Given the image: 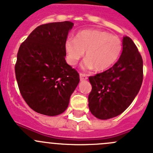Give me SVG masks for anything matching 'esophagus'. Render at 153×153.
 <instances>
[{"label":"esophagus","instance_id":"1","mask_svg":"<svg viewBox=\"0 0 153 153\" xmlns=\"http://www.w3.org/2000/svg\"><path fill=\"white\" fill-rule=\"evenodd\" d=\"M79 76H80V80L81 81L86 80V79L88 78L87 75H86L85 74H82V73H80V74H79Z\"/></svg>","mask_w":153,"mask_h":153}]
</instances>
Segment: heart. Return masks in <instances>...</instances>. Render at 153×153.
Segmentation results:
<instances>
[{
	"mask_svg": "<svg viewBox=\"0 0 153 153\" xmlns=\"http://www.w3.org/2000/svg\"><path fill=\"white\" fill-rule=\"evenodd\" d=\"M67 62L75 65L84 55L82 65L85 69L95 67L97 71H103L114 65L123 49V43L119 37L104 30L86 29L76 34L75 39L68 38L65 43Z\"/></svg>",
	"mask_w": 153,
	"mask_h": 153,
	"instance_id": "obj_1",
	"label": "heart"
}]
</instances>
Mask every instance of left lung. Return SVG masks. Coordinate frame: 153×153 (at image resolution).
I'll return each instance as SVG.
<instances>
[{
    "label": "left lung",
    "instance_id": "8db88e82",
    "mask_svg": "<svg viewBox=\"0 0 153 153\" xmlns=\"http://www.w3.org/2000/svg\"><path fill=\"white\" fill-rule=\"evenodd\" d=\"M123 52L109 69L90 76L91 91L88 107L99 119H108L123 113L140 90L143 62L136 45L129 37L123 39Z\"/></svg>",
    "mask_w": 153,
    "mask_h": 153
}]
</instances>
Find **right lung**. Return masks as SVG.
Wrapping results in <instances>:
<instances>
[{
    "label": "right lung",
    "instance_id": "add662e5",
    "mask_svg": "<svg viewBox=\"0 0 153 153\" xmlns=\"http://www.w3.org/2000/svg\"><path fill=\"white\" fill-rule=\"evenodd\" d=\"M73 25L71 21L40 25L20 46L16 79L23 99L38 113H63L79 83L78 71L65 58V43Z\"/></svg>",
    "mask_w": 153,
    "mask_h": 153
}]
</instances>
